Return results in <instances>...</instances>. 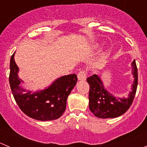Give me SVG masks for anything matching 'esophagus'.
Segmentation results:
<instances>
[{"label": "esophagus", "instance_id": "34e87169", "mask_svg": "<svg viewBox=\"0 0 147 147\" xmlns=\"http://www.w3.org/2000/svg\"><path fill=\"white\" fill-rule=\"evenodd\" d=\"M86 77H87V73L84 69H82L78 72V78L79 80H86Z\"/></svg>", "mask_w": 147, "mask_h": 147}]
</instances>
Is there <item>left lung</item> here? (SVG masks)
<instances>
[{
    "label": "left lung",
    "instance_id": "obj_1",
    "mask_svg": "<svg viewBox=\"0 0 147 147\" xmlns=\"http://www.w3.org/2000/svg\"><path fill=\"white\" fill-rule=\"evenodd\" d=\"M133 75L134 78L132 91L128 98L120 99L109 94L105 88L101 80L97 75H93L87 78L90 84L89 106L91 112L99 118H115L125 113L132 104L138 84V71L135 60L132 63Z\"/></svg>",
    "mask_w": 147,
    "mask_h": 147
}]
</instances>
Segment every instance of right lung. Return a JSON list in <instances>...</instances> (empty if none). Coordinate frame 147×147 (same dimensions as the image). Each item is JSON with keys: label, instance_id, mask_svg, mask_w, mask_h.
Listing matches in <instances>:
<instances>
[{"label": "right lung", "instance_id": "1", "mask_svg": "<svg viewBox=\"0 0 147 147\" xmlns=\"http://www.w3.org/2000/svg\"><path fill=\"white\" fill-rule=\"evenodd\" d=\"M14 54L10 58L9 83L13 97L20 109L27 116L40 121L60 118L66 109L68 95L78 82L76 74L58 78L42 91L26 92L19 85L22 80L18 76V67L15 63Z\"/></svg>", "mask_w": 147, "mask_h": 147}]
</instances>
